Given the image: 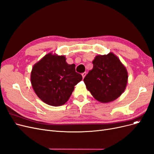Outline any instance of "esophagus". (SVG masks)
I'll return each mask as SVG.
<instances>
[{
	"label": "esophagus",
	"instance_id": "obj_1",
	"mask_svg": "<svg viewBox=\"0 0 154 154\" xmlns=\"http://www.w3.org/2000/svg\"><path fill=\"white\" fill-rule=\"evenodd\" d=\"M86 75V72H84V73H82V77L83 78H84L85 77V76Z\"/></svg>",
	"mask_w": 154,
	"mask_h": 154
}]
</instances>
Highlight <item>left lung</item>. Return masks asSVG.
<instances>
[{
    "label": "left lung",
    "instance_id": "1",
    "mask_svg": "<svg viewBox=\"0 0 154 154\" xmlns=\"http://www.w3.org/2000/svg\"><path fill=\"white\" fill-rule=\"evenodd\" d=\"M93 67L84 79L87 90L97 100H115L125 91L128 81L125 66L112 52L96 56Z\"/></svg>",
    "mask_w": 154,
    "mask_h": 154
}]
</instances>
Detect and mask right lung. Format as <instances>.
<instances>
[{"mask_svg":"<svg viewBox=\"0 0 154 154\" xmlns=\"http://www.w3.org/2000/svg\"><path fill=\"white\" fill-rule=\"evenodd\" d=\"M82 77L75 72V64H69L64 56L47 54L34 64L31 82L36 95L45 103L60 106L70 98L74 86Z\"/></svg>","mask_w":154,"mask_h":154,"instance_id":"obj_1","label":"right lung"}]
</instances>
